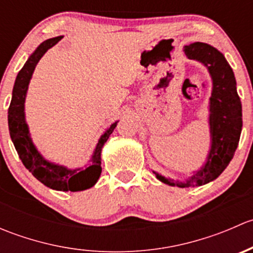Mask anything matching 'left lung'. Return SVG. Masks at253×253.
I'll list each match as a JSON object with an SVG mask.
<instances>
[{"label": "left lung", "mask_w": 253, "mask_h": 253, "mask_svg": "<svg viewBox=\"0 0 253 253\" xmlns=\"http://www.w3.org/2000/svg\"><path fill=\"white\" fill-rule=\"evenodd\" d=\"M190 60L198 61L208 70L211 78L209 98V133L211 148L206 162L185 180L168 178L153 171L157 178L169 186L197 187L215 180L233 159L242 129V108L236 90V79L223 53L206 42L183 46Z\"/></svg>", "instance_id": "left-lung-1"}]
</instances>
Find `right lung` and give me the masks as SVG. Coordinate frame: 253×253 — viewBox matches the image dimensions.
Masks as SVG:
<instances>
[{
    "instance_id": "add662e5",
    "label": "right lung",
    "mask_w": 253,
    "mask_h": 253,
    "mask_svg": "<svg viewBox=\"0 0 253 253\" xmlns=\"http://www.w3.org/2000/svg\"><path fill=\"white\" fill-rule=\"evenodd\" d=\"M60 40L61 37H57L42 42L28 57L27 62L17 75L8 109V128L20 160L34 177L52 190L77 192L88 190L98 182L101 174V149L119 121L111 124V126L101 134L88 164L82 168L70 169L65 165L56 164L44 158V155L38 150L30 137L29 126L25 120V98L38 62L48 48L55 46Z\"/></svg>"
}]
</instances>
